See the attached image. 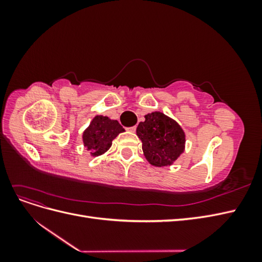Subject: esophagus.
I'll use <instances>...</instances> for the list:
<instances>
[{"label": "esophagus", "mask_w": 262, "mask_h": 262, "mask_svg": "<svg viewBox=\"0 0 262 262\" xmlns=\"http://www.w3.org/2000/svg\"><path fill=\"white\" fill-rule=\"evenodd\" d=\"M137 130V126H131V128H128V131L130 132H136Z\"/></svg>", "instance_id": "1"}]
</instances>
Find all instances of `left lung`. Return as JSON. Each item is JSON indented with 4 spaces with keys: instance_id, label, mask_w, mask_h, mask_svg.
Listing matches in <instances>:
<instances>
[{
    "instance_id": "left-lung-1",
    "label": "left lung",
    "mask_w": 262,
    "mask_h": 262,
    "mask_svg": "<svg viewBox=\"0 0 262 262\" xmlns=\"http://www.w3.org/2000/svg\"><path fill=\"white\" fill-rule=\"evenodd\" d=\"M137 136L142 141L146 161L155 167L170 166L185 152L186 134L179 123L161 112L144 116Z\"/></svg>"
}]
</instances>
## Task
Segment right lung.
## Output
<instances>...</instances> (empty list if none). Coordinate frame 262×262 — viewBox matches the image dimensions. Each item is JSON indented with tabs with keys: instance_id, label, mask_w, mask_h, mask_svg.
Returning <instances> with one entry per match:
<instances>
[{
	"instance_id": "right-lung-1",
	"label": "right lung",
	"mask_w": 262,
	"mask_h": 262,
	"mask_svg": "<svg viewBox=\"0 0 262 262\" xmlns=\"http://www.w3.org/2000/svg\"><path fill=\"white\" fill-rule=\"evenodd\" d=\"M122 132H124V129L117 120L107 116L97 115L83 131L82 141L91 156L97 157L105 154L112 147L113 141Z\"/></svg>"
}]
</instances>
